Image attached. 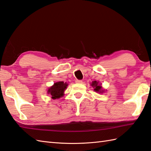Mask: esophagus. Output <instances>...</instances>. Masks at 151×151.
<instances>
[{"instance_id": "obj_1", "label": "esophagus", "mask_w": 151, "mask_h": 151, "mask_svg": "<svg viewBox=\"0 0 151 151\" xmlns=\"http://www.w3.org/2000/svg\"><path fill=\"white\" fill-rule=\"evenodd\" d=\"M76 83H83V81H82V80H78V79H77V80H76Z\"/></svg>"}]
</instances>
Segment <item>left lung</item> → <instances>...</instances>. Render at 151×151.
<instances>
[{"mask_svg":"<svg viewBox=\"0 0 151 151\" xmlns=\"http://www.w3.org/2000/svg\"><path fill=\"white\" fill-rule=\"evenodd\" d=\"M101 85L99 84V82L94 81L92 83L91 86L93 87V88H94V89H93L94 91L97 92H99V93H103L104 92V90H102V86H101Z\"/></svg>","mask_w":151,"mask_h":151,"instance_id":"left-lung-1","label":"left lung"}]
</instances>
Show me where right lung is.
<instances>
[{
    "label": "right lung",
    "instance_id": "1",
    "mask_svg": "<svg viewBox=\"0 0 151 151\" xmlns=\"http://www.w3.org/2000/svg\"><path fill=\"white\" fill-rule=\"evenodd\" d=\"M68 84L63 81H59L55 83L53 86H52L48 90V93L52 96L53 99H59L61 98L64 95V92L67 88Z\"/></svg>",
    "mask_w": 151,
    "mask_h": 151
}]
</instances>
